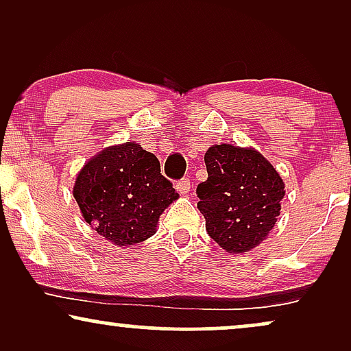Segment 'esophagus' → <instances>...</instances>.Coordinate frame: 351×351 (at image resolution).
<instances>
[{"label": "esophagus", "mask_w": 351, "mask_h": 351, "mask_svg": "<svg viewBox=\"0 0 351 351\" xmlns=\"http://www.w3.org/2000/svg\"><path fill=\"white\" fill-rule=\"evenodd\" d=\"M176 189H177V191H179L180 195H186L190 191V189H191V186H190V179H186V177H185V179L179 180V182H177Z\"/></svg>", "instance_id": "1"}]
</instances>
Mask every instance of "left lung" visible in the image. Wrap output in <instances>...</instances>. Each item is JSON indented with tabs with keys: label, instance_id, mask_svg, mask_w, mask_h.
<instances>
[{
	"label": "left lung",
	"instance_id": "1",
	"mask_svg": "<svg viewBox=\"0 0 351 351\" xmlns=\"http://www.w3.org/2000/svg\"><path fill=\"white\" fill-rule=\"evenodd\" d=\"M204 162L208 180L196 193L206 232L232 256L257 247L280 217L285 180L252 147L213 145L204 153Z\"/></svg>",
	"mask_w": 351,
	"mask_h": 351
}]
</instances>
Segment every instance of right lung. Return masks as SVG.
Instances as JSON below:
<instances>
[{
    "instance_id": "right-lung-1",
    "label": "right lung",
    "mask_w": 351,
    "mask_h": 351,
    "mask_svg": "<svg viewBox=\"0 0 351 351\" xmlns=\"http://www.w3.org/2000/svg\"><path fill=\"white\" fill-rule=\"evenodd\" d=\"M73 198L93 230L129 247L156 233L160 215L179 199L153 153L137 142L105 147L76 174Z\"/></svg>"
}]
</instances>
